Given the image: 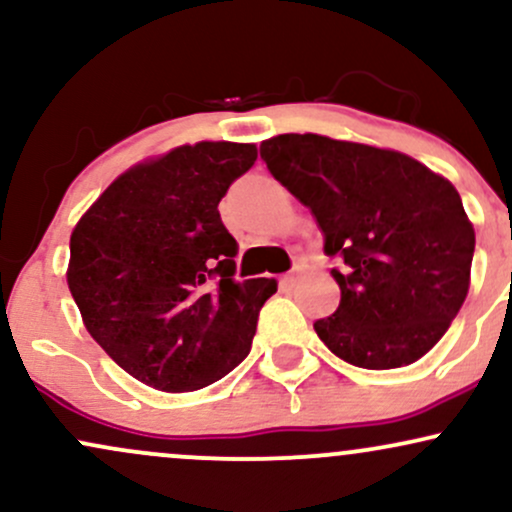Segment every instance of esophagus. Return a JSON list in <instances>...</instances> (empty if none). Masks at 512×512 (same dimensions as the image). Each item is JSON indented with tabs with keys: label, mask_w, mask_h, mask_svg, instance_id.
Masks as SVG:
<instances>
[{
	"label": "esophagus",
	"mask_w": 512,
	"mask_h": 512,
	"mask_svg": "<svg viewBox=\"0 0 512 512\" xmlns=\"http://www.w3.org/2000/svg\"><path fill=\"white\" fill-rule=\"evenodd\" d=\"M298 279H301V276H298V269H293L291 274L281 276V286H284V289H293V286L298 284Z\"/></svg>",
	"instance_id": "esophagus-1"
}]
</instances>
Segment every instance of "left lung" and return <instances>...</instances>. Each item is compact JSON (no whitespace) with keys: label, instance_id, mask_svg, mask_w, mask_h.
Wrapping results in <instances>:
<instances>
[{"label":"left lung","instance_id":"obj_1","mask_svg":"<svg viewBox=\"0 0 512 512\" xmlns=\"http://www.w3.org/2000/svg\"><path fill=\"white\" fill-rule=\"evenodd\" d=\"M262 161L310 209L342 289L315 322L351 366L402 368L448 332L469 291L474 228L448 180L411 156L320 134H279Z\"/></svg>","mask_w":512,"mask_h":512}]
</instances>
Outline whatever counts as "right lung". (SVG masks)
<instances>
[{
    "label": "right lung",
    "mask_w": 512,
    "mask_h": 512,
    "mask_svg": "<svg viewBox=\"0 0 512 512\" xmlns=\"http://www.w3.org/2000/svg\"><path fill=\"white\" fill-rule=\"evenodd\" d=\"M255 144L199 142L122 173L76 223L67 284L88 334L163 392L202 390L250 354L274 279L236 281L219 202Z\"/></svg>",
    "instance_id": "add662e5"
}]
</instances>
